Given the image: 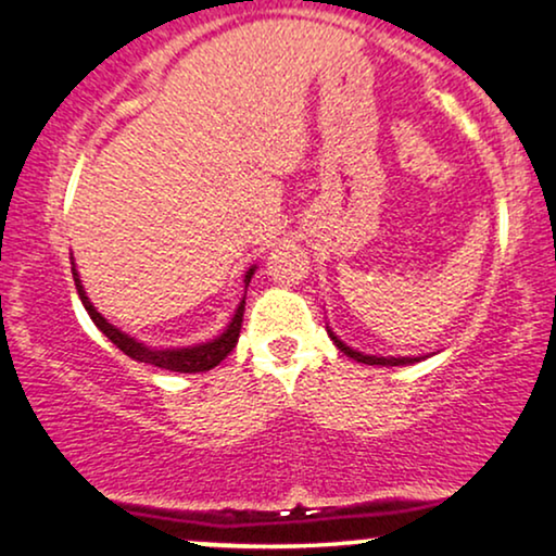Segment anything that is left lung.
<instances>
[{"label":"left lung","mask_w":556,"mask_h":556,"mask_svg":"<svg viewBox=\"0 0 556 556\" xmlns=\"http://www.w3.org/2000/svg\"><path fill=\"white\" fill-rule=\"evenodd\" d=\"M326 331H329L331 342L339 346V352H344L346 357L357 359V363H365V365H383V367H396V365H414V363H419V359H425V357H427V354H422V357H380V354H365V352H357V350H352L350 344H344L342 339H339L337 333L331 331V326H329V324H326Z\"/></svg>","instance_id":"8db88e82"}]
</instances>
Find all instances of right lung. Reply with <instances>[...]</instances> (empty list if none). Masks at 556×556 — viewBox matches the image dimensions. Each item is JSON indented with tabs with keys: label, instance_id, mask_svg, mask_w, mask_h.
Returning <instances> with one entry per match:
<instances>
[{
	"label": "right lung",
	"instance_id": "obj_1",
	"mask_svg": "<svg viewBox=\"0 0 556 556\" xmlns=\"http://www.w3.org/2000/svg\"><path fill=\"white\" fill-rule=\"evenodd\" d=\"M253 271H256V264L249 266V271L243 274L245 290H249ZM72 274H75L77 295H79V300H83L87 316L92 318V324H96L98 329L103 331L105 337H109L111 342L126 354V357L137 359V363H144V365H152V367H163V370H173V372H206V370H212L214 365L223 363L227 354L232 352V346L238 344L240 324H243V311H245V295L238 303L236 313H232L230 324L225 326L223 333H217V337L210 339V342L191 344V346H150V344L139 342V339L129 337L126 331L116 329V326L109 324V320L100 316V313L96 311V305H92L90 298H87L83 279H79V271L75 266V256H72Z\"/></svg>",
	"mask_w": 556,
	"mask_h": 556
}]
</instances>
